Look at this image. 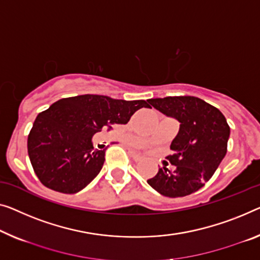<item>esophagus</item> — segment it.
Returning a JSON list of instances; mask_svg holds the SVG:
<instances>
[{"instance_id":"esophagus-1","label":"esophagus","mask_w":260,"mask_h":260,"mask_svg":"<svg viewBox=\"0 0 260 260\" xmlns=\"http://www.w3.org/2000/svg\"><path fill=\"white\" fill-rule=\"evenodd\" d=\"M129 155H131L132 160H133V161H135V162L140 161V160H141V158H142V156H141V155H139V154H137V153H134V152H129Z\"/></svg>"}]
</instances>
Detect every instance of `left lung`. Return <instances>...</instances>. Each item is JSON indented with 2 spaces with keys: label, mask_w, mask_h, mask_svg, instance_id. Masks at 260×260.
<instances>
[{
  "label": "left lung",
  "mask_w": 260,
  "mask_h": 260,
  "mask_svg": "<svg viewBox=\"0 0 260 260\" xmlns=\"http://www.w3.org/2000/svg\"><path fill=\"white\" fill-rule=\"evenodd\" d=\"M148 103L180 121L167 160L174 169L160 168L148 184L167 197L196 192L214 175L225 156L230 127L218 108L191 95L149 99Z\"/></svg>",
  "instance_id": "8db88e82"
}]
</instances>
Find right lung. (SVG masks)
I'll use <instances>...</instances> for the list:
<instances>
[{
    "label": "right lung",
    "mask_w": 260,
    "mask_h": 260,
    "mask_svg": "<svg viewBox=\"0 0 260 260\" xmlns=\"http://www.w3.org/2000/svg\"><path fill=\"white\" fill-rule=\"evenodd\" d=\"M145 100H119L84 94L63 98L37 115L28 135L34 172L46 188L63 193L84 189L98 175L105 150L94 149L92 137L112 125H125Z\"/></svg>",
    "instance_id": "add662e5"
}]
</instances>
